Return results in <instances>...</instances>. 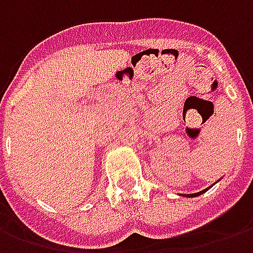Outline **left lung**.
<instances>
[{
	"label": "left lung",
	"mask_w": 253,
	"mask_h": 253,
	"mask_svg": "<svg viewBox=\"0 0 253 253\" xmlns=\"http://www.w3.org/2000/svg\"><path fill=\"white\" fill-rule=\"evenodd\" d=\"M207 190H203L201 191V192H196V194H190V195H184V196H196V195H201V194H203V192H206Z\"/></svg>",
	"instance_id": "obj_1"
}]
</instances>
